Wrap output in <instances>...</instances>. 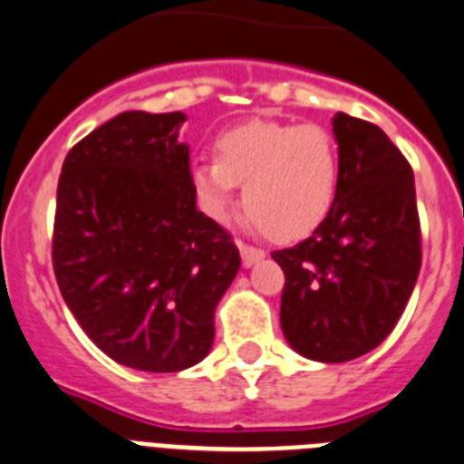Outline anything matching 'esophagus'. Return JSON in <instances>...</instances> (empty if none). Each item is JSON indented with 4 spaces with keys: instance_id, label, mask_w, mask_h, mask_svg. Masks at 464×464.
I'll use <instances>...</instances> for the list:
<instances>
[{
    "instance_id": "obj_1",
    "label": "esophagus",
    "mask_w": 464,
    "mask_h": 464,
    "mask_svg": "<svg viewBox=\"0 0 464 464\" xmlns=\"http://www.w3.org/2000/svg\"><path fill=\"white\" fill-rule=\"evenodd\" d=\"M240 247V257H243V266L245 269H250L252 265H257L259 259H265V250H259V247H252V245H238Z\"/></svg>"
}]
</instances>
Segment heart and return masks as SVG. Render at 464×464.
<instances>
[{"label":"heart","instance_id":"1","mask_svg":"<svg viewBox=\"0 0 464 464\" xmlns=\"http://www.w3.org/2000/svg\"><path fill=\"white\" fill-rule=\"evenodd\" d=\"M217 161H195L190 186L212 219L226 221L243 186V205L271 238L295 240L329 217L338 195L336 142L312 123L250 121L217 138Z\"/></svg>","mask_w":464,"mask_h":464}]
</instances>
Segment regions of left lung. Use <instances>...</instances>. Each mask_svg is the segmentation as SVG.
Wrapping results in <instances>:
<instances>
[{
  "label": "left lung",
  "instance_id": "8db88e82",
  "mask_svg": "<svg viewBox=\"0 0 464 464\" xmlns=\"http://www.w3.org/2000/svg\"><path fill=\"white\" fill-rule=\"evenodd\" d=\"M338 195L303 243L271 257L284 269L281 329L314 362H348L382 345L421 266L415 176L374 123L338 111Z\"/></svg>",
  "mask_w": 464,
  "mask_h": 464
}]
</instances>
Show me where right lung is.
I'll return each mask as SVG.
<instances>
[{"label": "right lung", "instance_id": "right-lung-1", "mask_svg": "<svg viewBox=\"0 0 464 464\" xmlns=\"http://www.w3.org/2000/svg\"><path fill=\"white\" fill-rule=\"evenodd\" d=\"M183 111H123L66 154L52 262L90 341L138 372H183L214 343L238 247L198 209Z\"/></svg>", "mask_w": 464, "mask_h": 464}]
</instances>
